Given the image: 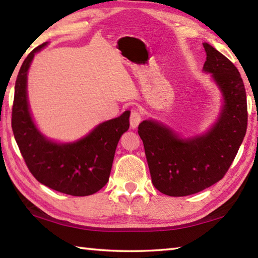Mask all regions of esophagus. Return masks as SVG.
I'll list each match as a JSON object with an SVG mask.
<instances>
[{"label":"esophagus","instance_id":"obj_1","mask_svg":"<svg viewBox=\"0 0 258 258\" xmlns=\"http://www.w3.org/2000/svg\"><path fill=\"white\" fill-rule=\"evenodd\" d=\"M141 119H142V115L141 112L139 110H132L131 112V116H130V125L132 128H137L139 124L141 123Z\"/></svg>","mask_w":258,"mask_h":258}]
</instances>
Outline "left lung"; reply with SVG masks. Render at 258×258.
<instances>
[{
	"instance_id": "1",
	"label": "left lung",
	"mask_w": 258,
	"mask_h": 258,
	"mask_svg": "<svg viewBox=\"0 0 258 258\" xmlns=\"http://www.w3.org/2000/svg\"><path fill=\"white\" fill-rule=\"evenodd\" d=\"M203 71L220 90L222 106L215 123L205 133L183 137L168 125L146 119L139 125L151 181L161 194L183 197L197 194L228 172L247 131V99L242 78L221 52L203 43Z\"/></svg>"
}]
</instances>
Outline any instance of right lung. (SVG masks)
Returning <instances> with one entry per match:
<instances>
[{"label":"right lung","instance_id":"add662e5","mask_svg":"<svg viewBox=\"0 0 258 258\" xmlns=\"http://www.w3.org/2000/svg\"><path fill=\"white\" fill-rule=\"evenodd\" d=\"M47 44L34 49L21 64L15 86L12 131L26 165L38 182L66 195H93L109 180L117 145L130 127V111L100 123L76 141L46 138L30 112L27 77L34 55Z\"/></svg>","mask_w":258,"mask_h":258}]
</instances>
